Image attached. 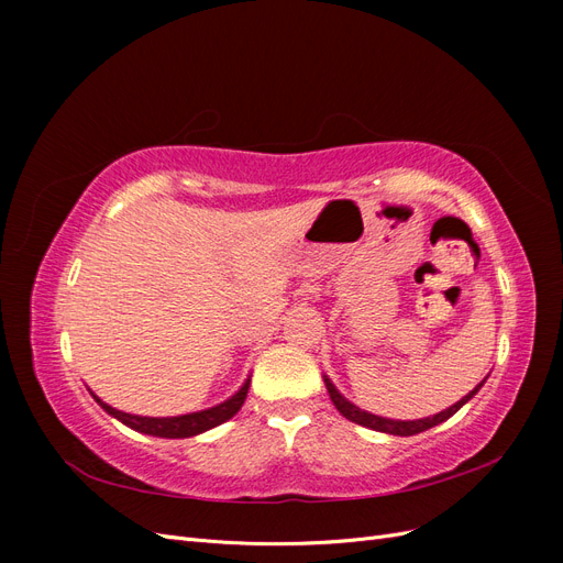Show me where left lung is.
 <instances>
[{"instance_id":"8db88e82","label":"left lung","mask_w":563,"mask_h":563,"mask_svg":"<svg viewBox=\"0 0 563 563\" xmlns=\"http://www.w3.org/2000/svg\"><path fill=\"white\" fill-rule=\"evenodd\" d=\"M323 383H327L329 397H331L333 406L340 411V416H345L347 420H352V422H356V424H364V428H371V430H376V432L397 434V437H411V434L424 432V430L434 428V424L449 420V418H451L455 411H460V408H463V406L476 395V391L482 389V385H484V383H479V385H476V387L470 391V395H465L457 404H453L451 408H446V411H441V413H437V416H432V418H422V420H389V418H380V416L366 413V411H362V408H356L354 404H350V401L333 387V383H331L329 378H323Z\"/></svg>"}]
</instances>
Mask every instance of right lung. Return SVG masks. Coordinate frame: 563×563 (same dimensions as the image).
I'll list each match as a JSON object with an SVG mask.
<instances>
[{
	"mask_svg": "<svg viewBox=\"0 0 563 563\" xmlns=\"http://www.w3.org/2000/svg\"><path fill=\"white\" fill-rule=\"evenodd\" d=\"M249 385L251 380H246L242 385V389L236 391L234 397H230L228 401H223L220 406L209 408V411H199V413H187V416H176V418H143V416H131V413H122L117 408L108 406L106 401H100L96 395L93 399L106 408L110 416H114L117 420H122L124 424H129L131 430L143 432V434H152V437H166V439H183V437H195L199 432H207L216 424L230 420L236 411H240L246 395H249Z\"/></svg>",
	"mask_w": 563,
	"mask_h": 563,
	"instance_id": "right-lung-1",
	"label": "right lung"
}]
</instances>
